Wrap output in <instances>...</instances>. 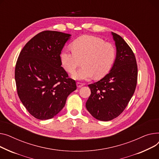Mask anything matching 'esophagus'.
<instances>
[{
    "instance_id": "34e87169",
    "label": "esophagus",
    "mask_w": 159,
    "mask_h": 159,
    "mask_svg": "<svg viewBox=\"0 0 159 159\" xmlns=\"http://www.w3.org/2000/svg\"><path fill=\"white\" fill-rule=\"evenodd\" d=\"M76 85H77V87L78 88H81V87H83L84 85V83H80V82H77Z\"/></svg>"
}]
</instances>
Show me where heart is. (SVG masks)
<instances>
[{"mask_svg":"<svg viewBox=\"0 0 159 159\" xmlns=\"http://www.w3.org/2000/svg\"><path fill=\"white\" fill-rule=\"evenodd\" d=\"M71 48H64L60 54L63 68L72 74L83 60V66L73 74V78L87 80L105 76L112 68L116 59L114 45L94 36L83 35L74 40Z\"/></svg>","mask_w":159,"mask_h":159,"instance_id":"heart-1","label":"heart"}]
</instances>
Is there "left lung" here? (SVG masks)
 Returning <instances> with one entry per match:
<instances>
[{
  "mask_svg": "<svg viewBox=\"0 0 159 159\" xmlns=\"http://www.w3.org/2000/svg\"><path fill=\"white\" fill-rule=\"evenodd\" d=\"M111 34L117 49L115 63L104 78L89 85L91 94L86 102L89 113L103 121L112 120L123 112L134 94L137 80L134 52L120 36Z\"/></svg>",
  "mask_w": 159,
  "mask_h": 159,
  "instance_id": "obj_1",
  "label": "left lung"
}]
</instances>
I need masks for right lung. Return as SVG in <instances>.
I'll return each mask as SVG.
<instances>
[{"label":"right lung","mask_w":159,"mask_h":159,"mask_svg":"<svg viewBox=\"0 0 159 159\" xmlns=\"http://www.w3.org/2000/svg\"><path fill=\"white\" fill-rule=\"evenodd\" d=\"M71 35L44 31L35 35L22 49L16 61L15 79L18 97L34 117H54L76 89L75 80L61 67L60 54Z\"/></svg>","instance_id":"1"}]
</instances>
